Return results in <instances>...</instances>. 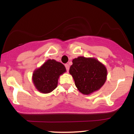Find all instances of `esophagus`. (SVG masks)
<instances>
[{
  "label": "esophagus",
  "instance_id": "34e87169",
  "mask_svg": "<svg viewBox=\"0 0 134 134\" xmlns=\"http://www.w3.org/2000/svg\"><path fill=\"white\" fill-rule=\"evenodd\" d=\"M65 66L66 70H67V71L68 72V71H69V68H70V66H69V64H65Z\"/></svg>",
  "mask_w": 134,
  "mask_h": 134
}]
</instances>
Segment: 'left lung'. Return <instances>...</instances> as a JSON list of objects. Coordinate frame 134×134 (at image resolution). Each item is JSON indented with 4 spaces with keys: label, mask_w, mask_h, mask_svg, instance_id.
<instances>
[{
    "label": "left lung",
    "mask_w": 134,
    "mask_h": 134,
    "mask_svg": "<svg viewBox=\"0 0 134 134\" xmlns=\"http://www.w3.org/2000/svg\"><path fill=\"white\" fill-rule=\"evenodd\" d=\"M69 73L74 80L77 90L85 95L99 90L107 77L105 66L93 57H78L73 59Z\"/></svg>",
    "instance_id": "1"
}]
</instances>
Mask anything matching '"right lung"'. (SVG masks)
<instances>
[{
	"label": "right lung",
	"mask_w": 134,
	"mask_h": 134,
	"mask_svg": "<svg viewBox=\"0 0 134 134\" xmlns=\"http://www.w3.org/2000/svg\"><path fill=\"white\" fill-rule=\"evenodd\" d=\"M65 72V66L62 63L48 59L40 67L34 70L32 80L38 91L47 94L57 87L58 78Z\"/></svg>",
	"instance_id": "obj_1"
}]
</instances>
